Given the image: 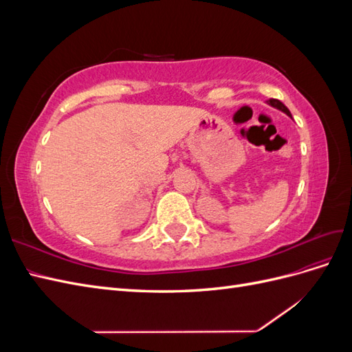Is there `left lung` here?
Segmentation results:
<instances>
[{"instance_id":"8db88e82","label":"left lung","mask_w":352,"mask_h":352,"mask_svg":"<svg viewBox=\"0 0 352 352\" xmlns=\"http://www.w3.org/2000/svg\"><path fill=\"white\" fill-rule=\"evenodd\" d=\"M267 104H270V105H272V107H274V109H279L280 111L286 113L287 116H289V117H291V111H289V110H287V107H286V105H285L283 102H280L279 100H274V98H270V100L267 101Z\"/></svg>"}]
</instances>
